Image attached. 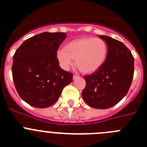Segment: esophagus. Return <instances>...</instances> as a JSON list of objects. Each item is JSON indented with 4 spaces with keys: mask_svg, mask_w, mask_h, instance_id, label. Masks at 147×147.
<instances>
[{
    "mask_svg": "<svg viewBox=\"0 0 147 147\" xmlns=\"http://www.w3.org/2000/svg\"><path fill=\"white\" fill-rule=\"evenodd\" d=\"M78 78H80V76H78V75H74V76H73L74 80H76V79H78Z\"/></svg>",
    "mask_w": 147,
    "mask_h": 147,
    "instance_id": "obj_1",
    "label": "esophagus"
}]
</instances>
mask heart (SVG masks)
Listing matches in <instances>:
<instances>
[{"label":"heart","instance_id":"obj_1","mask_svg":"<svg viewBox=\"0 0 147 147\" xmlns=\"http://www.w3.org/2000/svg\"><path fill=\"white\" fill-rule=\"evenodd\" d=\"M108 47L101 38L83 37L67 44L64 49L57 51L56 57L62 69L69 70L75 63L80 71L85 74L96 71L107 59Z\"/></svg>","mask_w":147,"mask_h":147}]
</instances>
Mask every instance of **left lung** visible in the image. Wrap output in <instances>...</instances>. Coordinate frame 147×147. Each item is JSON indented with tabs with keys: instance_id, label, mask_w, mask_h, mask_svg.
<instances>
[{
	"instance_id": "8db88e82",
	"label": "left lung",
	"mask_w": 147,
	"mask_h": 147,
	"mask_svg": "<svg viewBox=\"0 0 147 147\" xmlns=\"http://www.w3.org/2000/svg\"><path fill=\"white\" fill-rule=\"evenodd\" d=\"M107 42L108 54L105 63L90 75L84 76L86 86L82 96L90 107L107 109L127 95L134 74V57L121 42L98 35Z\"/></svg>"
}]
</instances>
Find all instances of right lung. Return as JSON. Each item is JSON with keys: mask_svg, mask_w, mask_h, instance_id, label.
<instances>
[{"mask_svg": "<svg viewBox=\"0 0 147 147\" xmlns=\"http://www.w3.org/2000/svg\"><path fill=\"white\" fill-rule=\"evenodd\" d=\"M63 32H43L25 40L13 56V81L20 98L38 108L54 105L73 74L62 70L56 54Z\"/></svg>", "mask_w": 147, "mask_h": 147, "instance_id": "add662e5", "label": "right lung"}]
</instances>
